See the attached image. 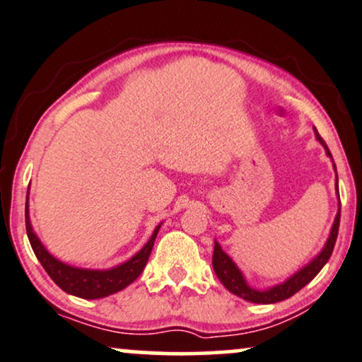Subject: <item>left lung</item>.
<instances>
[{
  "label": "left lung",
  "mask_w": 362,
  "mask_h": 362,
  "mask_svg": "<svg viewBox=\"0 0 362 362\" xmlns=\"http://www.w3.org/2000/svg\"><path fill=\"white\" fill-rule=\"evenodd\" d=\"M315 132H316L317 141L325 146L327 156L332 157L329 148H327V146H326V142L322 141V137L317 134L316 129H315ZM336 189H338V173H336ZM338 195H339V192H338ZM339 218H341V202H339V210H338V215H336L334 225H332V228H331V235H329V238H327L322 252L317 255V257L313 259L310 264H306L305 268L300 269L296 274H293L290 279H286V281L281 283V285L269 288V290H267V291H258V290H253V288H250L247 285V281H245L243 274L240 273V269L237 268V264L231 262V258L223 252V250H221V247L216 242H215V250H214V259H211L215 274L218 276L220 281L223 283V286L226 288V290L233 293V295L243 298V300H247L250 303L272 305V303L288 300V298H291L295 293L300 291L301 288H305L308 283H310L311 279L321 272V268L327 263V259L331 258V253H332V250H334V245H336V238H338Z\"/></svg>",
  "instance_id": "obj_1"
}]
</instances>
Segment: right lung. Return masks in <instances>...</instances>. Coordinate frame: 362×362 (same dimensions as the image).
Listing matches in <instances>:
<instances>
[{"label": "right lung", "instance_id": "right-lung-1", "mask_svg": "<svg viewBox=\"0 0 362 362\" xmlns=\"http://www.w3.org/2000/svg\"><path fill=\"white\" fill-rule=\"evenodd\" d=\"M24 218H26V233L30 238L31 248L35 252L36 258L40 259L42 268L49 274L52 281L61 288L62 291L69 293V295L84 298V300H98V298H104L124 290L125 286L131 285L132 281L141 276V273L146 268L147 259L151 257V252L153 248V242L158 233L160 225L153 230L152 237L146 243L141 252L136 257H132L129 262L115 267L112 269H105V272H95V269H81L72 268L69 264L61 263L59 259L51 257L42 247L40 240L35 235L31 228L30 221V211H28V195H26V211H24Z\"/></svg>", "mask_w": 362, "mask_h": 362}]
</instances>
